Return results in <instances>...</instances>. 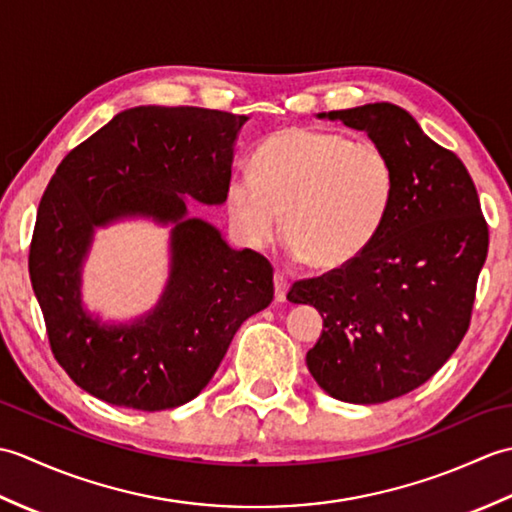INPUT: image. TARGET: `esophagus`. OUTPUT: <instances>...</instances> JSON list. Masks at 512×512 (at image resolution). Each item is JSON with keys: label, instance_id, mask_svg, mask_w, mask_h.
Instances as JSON below:
<instances>
[{"label": "esophagus", "instance_id": "obj_1", "mask_svg": "<svg viewBox=\"0 0 512 512\" xmlns=\"http://www.w3.org/2000/svg\"><path fill=\"white\" fill-rule=\"evenodd\" d=\"M288 279L281 275V273H275V299L277 301H286V295H288Z\"/></svg>", "mask_w": 512, "mask_h": 512}]
</instances>
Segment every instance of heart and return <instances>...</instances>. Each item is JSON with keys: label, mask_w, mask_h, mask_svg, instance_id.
I'll list each match as a JSON object with an SVG mask.
<instances>
[{"label": "heart", "mask_w": 512, "mask_h": 512, "mask_svg": "<svg viewBox=\"0 0 512 512\" xmlns=\"http://www.w3.org/2000/svg\"><path fill=\"white\" fill-rule=\"evenodd\" d=\"M396 195V171L374 140H350L312 127L266 136L250 176L226 187L231 222L250 244L284 239L310 268L334 270L361 257L383 228Z\"/></svg>", "instance_id": "1"}]
</instances>
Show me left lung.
I'll return each mask as SVG.
<instances>
[{
    "mask_svg": "<svg viewBox=\"0 0 512 512\" xmlns=\"http://www.w3.org/2000/svg\"><path fill=\"white\" fill-rule=\"evenodd\" d=\"M325 116L387 151L396 195L361 257L295 281L288 299L323 317L306 356L319 387L336 400L376 405L427 383L458 350L471 325L488 224L462 160L402 107L369 103Z\"/></svg>",
    "mask_w": 512,
    "mask_h": 512,
    "instance_id": "obj_1",
    "label": "left lung"
}]
</instances>
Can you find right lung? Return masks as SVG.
Returning a JSON list of instances; mask_svg holds the SVG:
<instances>
[{
  "instance_id": "right-lung-1",
  "label": "right lung",
  "mask_w": 512,
  "mask_h": 512,
  "mask_svg": "<svg viewBox=\"0 0 512 512\" xmlns=\"http://www.w3.org/2000/svg\"><path fill=\"white\" fill-rule=\"evenodd\" d=\"M248 116L204 107H134L61 160L39 202L28 270L50 350L81 389L140 411L180 407L209 385L248 317L273 301V266L233 250L187 202L222 204L233 143ZM147 214L172 232L159 306L132 326H101L80 306V268L96 225Z\"/></svg>"
}]
</instances>
